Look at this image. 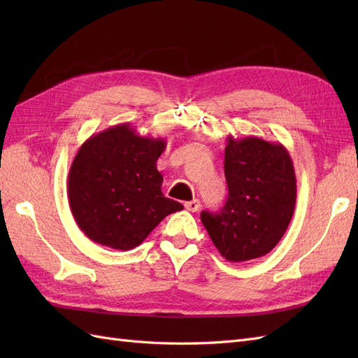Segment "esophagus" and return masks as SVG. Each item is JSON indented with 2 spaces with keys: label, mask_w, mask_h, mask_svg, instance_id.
<instances>
[{
  "label": "esophagus",
  "mask_w": 358,
  "mask_h": 358,
  "mask_svg": "<svg viewBox=\"0 0 358 358\" xmlns=\"http://www.w3.org/2000/svg\"><path fill=\"white\" fill-rule=\"evenodd\" d=\"M185 208H187V210H189V212H197L199 209H200V200H191V201H187L185 203Z\"/></svg>",
  "instance_id": "obj_1"
}]
</instances>
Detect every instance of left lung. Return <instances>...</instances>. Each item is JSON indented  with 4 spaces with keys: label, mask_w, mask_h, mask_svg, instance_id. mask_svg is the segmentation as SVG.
<instances>
[{
    "label": "left lung",
    "mask_w": 358,
    "mask_h": 358,
    "mask_svg": "<svg viewBox=\"0 0 358 358\" xmlns=\"http://www.w3.org/2000/svg\"><path fill=\"white\" fill-rule=\"evenodd\" d=\"M224 173L229 199L201 222L220 254L233 263L264 257L282 239L296 208L297 185L284 145L259 137H227Z\"/></svg>",
    "instance_id": "left-lung-1"
}]
</instances>
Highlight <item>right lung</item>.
<instances>
[{
	"instance_id": "add662e5",
	"label": "right lung",
	"mask_w": 358,
	"mask_h": 358,
	"mask_svg": "<svg viewBox=\"0 0 358 358\" xmlns=\"http://www.w3.org/2000/svg\"><path fill=\"white\" fill-rule=\"evenodd\" d=\"M166 140L119 124L91 136L69 171V203L79 229L95 243L128 251L167 215L182 210L162 196L157 159Z\"/></svg>"
}]
</instances>
